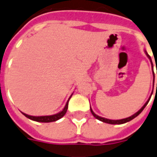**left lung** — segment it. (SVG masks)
<instances>
[{"label": "left lung", "mask_w": 157, "mask_h": 157, "mask_svg": "<svg viewBox=\"0 0 157 157\" xmlns=\"http://www.w3.org/2000/svg\"><path fill=\"white\" fill-rule=\"evenodd\" d=\"M145 53H146V55H147V56L148 57V59H150L151 61V67L153 68V63H152V61H151V59L150 55L147 54V52L145 50ZM152 74H153V87H154V80H155V74H154V71H153L152 69ZM156 89H157V84H156ZM152 93H153V90H152ZM152 93H151V95H152ZM151 97L149 98V99L147 100V102L145 103L144 105H143V107L140 109V110L138 111V112H136V113L133 114L132 116L129 117H127V118H123V119H120V120H110V119H108V118H104V117H99L98 116L97 114H95L94 113V111L92 110V108H90V110H91V113L92 114L94 115V117H95V118H97L98 120H99V121H101V122H106V123H109V124H123V123H126V122H129V121H131V120H132L133 118H135L136 117H137L139 115V114L141 113V112L143 111V109L145 108V107L147 105V103H148V102H149V100H150Z\"/></svg>", "instance_id": "8db88e82"}]
</instances>
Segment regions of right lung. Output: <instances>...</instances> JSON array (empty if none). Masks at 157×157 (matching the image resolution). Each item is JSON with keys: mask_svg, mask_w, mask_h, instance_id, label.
Here are the masks:
<instances>
[{"mask_svg": "<svg viewBox=\"0 0 157 157\" xmlns=\"http://www.w3.org/2000/svg\"><path fill=\"white\" fill-rule=\"evenodd\" d=\"M72 97V95L69 97V100L67 101L66 102L65 107L63 108V109L59 113H58L56 114H54V115H50V116H39V117H35V116H30V115H27V114L22 113L23 115L28 117L29 119H31L33 121H35V122H55L57 121L59 119H60L61 117H63L64 115H65L66 112H67V109H68V106H69V101L70 99V98Z\"/></svg>", "mask_w": 157, "mask_h": 157, "instance_id": "right-lung-1", "label": "right lung"}]
</instances>
